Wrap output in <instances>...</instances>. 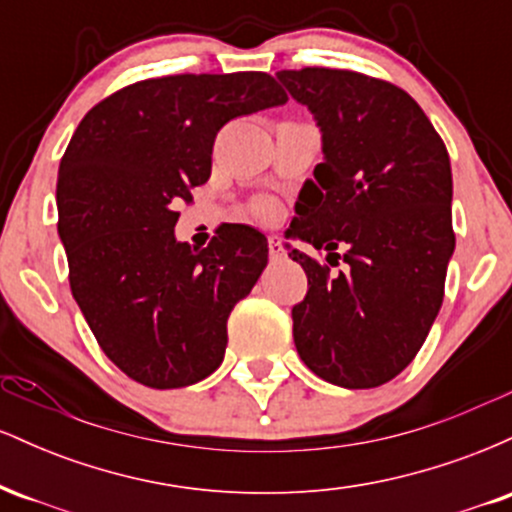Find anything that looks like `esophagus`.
I'll return each instance as SVG.
<instances>
[{
  "label": "esophagus",
  "mask_w": 512,
  "mask_h": 512,
  "mask_svg": "<svg viewBox=\"0 0 512 512\" xmlns=\"http://www.w3.org/2000/svg\"><path fill=\"white\" fill-rule=\"evenodd\" d=\"M267 245H269V257L272 260H281L284 257V248H281V240L276 236H269L267 238Z\"/></svg>",
  "instance_id": "34e87169"
}]
</instances>
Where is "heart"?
Masks as SVG:
<instances>
[{"instance_id":"obj_1","label":"heart","mask_w":512,"mask_h":512,"mask_svg":"<svg viewBox=\"0 0 512 512\" xmlns=\"http://www.w3.org/2000/svg\"><path fill=\"white\" fill-rule=\"evenodd\" d=\"M255 211H257V214H260V216H272V214H274V204H272V202H260V204H257V207H255Z\"/></svg>"}]
</instances>
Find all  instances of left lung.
<instances>
[{"label": "left lung", "instance_id": "obj_1", "mask_svg": "<svg viewBox=\"0 0 512 512\" xmlns=\"http://www.w3.org/2000/svg\"><path fill=\"white\" fill-rule=\"evenodd\" d=\"M322 129L325 161L303 185L289 236L329 264L291 250L308 276L293 305V342L327 383L366 390L414 361L445 296L455 250L452 173L443 139L407 91L351 72L276 74Z\"/></svg>", "mask_w": 512, "mask_h": 512}]
</instances>
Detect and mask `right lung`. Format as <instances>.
Returning <instances> with one entry per match:
<instances>
[{"label": "right lung", "instance_id": "1", "mask_svg": "<svg viewBox=\"0 0 512 512\" xmlns=\"http://www.w3.org/2000/svg\"><path fill=\"white\" fill-rule=\"evenodd\" d=\"M264 72L144 79L93 105L57 175L69 286L103 354L156 390L204 380L226 354V322L267 264V238L221 223L207 248L173 236L178 204L211 175L219 129L286 103Z\"/></svg>", "mask_w": 512, "mask_h": 512}]
</instances>
